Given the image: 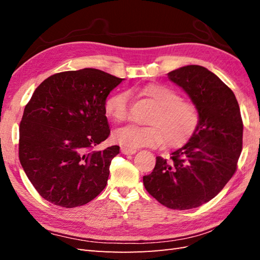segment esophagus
Returning a JSON list of instances; mask_svg holds the SVG:
<instances>
[{
    "instance_id": "esophagus-1",
    "label": "esophagus",
    "mask_w": 260,
    "mask_h": 260,
    "mask_svg": "<svg viewBox=\"0 0 260 260\" xmlns=\"http://www.w3.org/2000/svg\"><path fill=\"white\" fill-rule=\"evenodd\" d=\"M121 153L125 154V155H133V154H135L137 151L136 150H131V148H127V147H121Z\"/></svg>"
}]
</instances>
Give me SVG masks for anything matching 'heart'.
<instances>
[{
	"instance_id": "obj_1",
	"label": "heart",
	"mask_w": 260,
	"mask_h": 260,
	"mask_svg": "<svg viewBox=\"0 0 260 260\" xmlns=\"http://www.w3.org/2000/svg\"><path fill=\"white\" fill-rule=\"evenodd\" d=\"M151 98L156 110L148 118L150 126L126 125L114 132V140L121 146L136 150L143 146H157L164 142L168 146L184 143L194 133L199 124V110L189 102H183L179 92L165 85H150L142 89ZM129 92L117 91L105 103L108 117L120 123L128 116Z\"/></svg>"
}]
</instances>
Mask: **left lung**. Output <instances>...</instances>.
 Instances as JSON below:
<instances>
[{"label": "left lung", "mask_w": 260, "mask_h": 260, "mask_svg": "<svg viewBox=\"0 0 260 260\" xmlns=\"http://www.w3.org/2000/svg\"><path fill=\"white\" fill-rule=\"evenodd\" d=\"M168 77L187 93L200 118L189 141L171 153L170 159L156 157L143 183L163 206L187 210L209 202L233 178L244 125L235 93L207 68L184 66Z\"/></svg>", "instance_id": "obj_1"}]
</instances>
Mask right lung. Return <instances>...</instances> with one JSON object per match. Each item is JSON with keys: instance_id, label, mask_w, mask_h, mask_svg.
Segmentation results:
<instances>
[{"instance_id": "right-lung-1", "label": "right lung", "mask_w": 260, "mask_h": 260, "mask_svg": "<svg viewBox=\"0 0 260 260\" xmlns=\"http://www.w3.org/2000/svg\"><path fill=\"white\" fill-rule=\"evenodd\" d=\"M123 80L85 68L52 75L33 92L20 124L19 158L47 201L75 208L105 189L119 146L96 147L110 134L105 103Z\"/></svg>"}]
</instances>
